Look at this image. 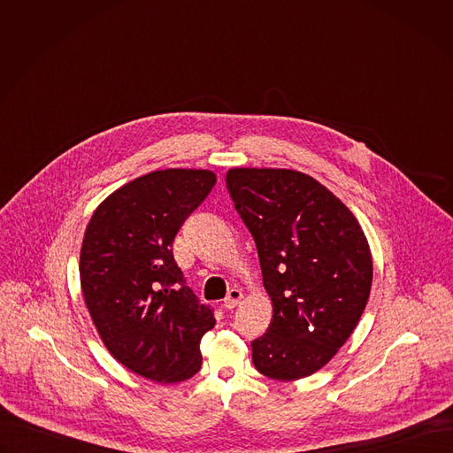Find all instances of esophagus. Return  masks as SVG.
I'll list each match as a JSON object with an SVG mask.
<instances>
[{
  "label": "esophagus",
  "instance_id": "1",
  "mask_svg": "<svg viewBox=\"0 0 453 453\" xmlns=\"http://www.w3.org/2000/svg\"><path fill=\"white\" fill-rule=\"evenodd\" d=\"M242 299H243V294H242L238 288H231L229 294H227V297L224 299V306H226L227 310H233V308H236V306L242 303Z\"/></svg>",
  "mask_w": 453,
  "mask_h": 453
}]
</instances>
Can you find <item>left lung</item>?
<instances>
[{
	"mask_svg": "<svg viewBox=\"0 0 453 453\" xmlns=\"http://www.w3.org/2000/svg\"><path fill=\"white\" fill-rule=\"evenodd\" d=\"M226 182L273 301L267 334L250 342L254 367L283 381L310 376L337 355L367 304V238L349 208L303 172L231 168Z\"/></svg>",
	"mask_w": 453,
	"mask_h": 453,
	"instance_id": "left-lung-1",
	"label": "left lung"
}]
</instances>
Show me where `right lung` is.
<instances>
[{
	"mask_svg": "<svg viewBox=\"0 0 453 453\" xmlns=\"http://www.w3.org/2000/svg\"><path fill=\"white\" fill-rule=\"evenodd\" d=\"M211 170L166 168L123 184L95 210L81 249V285L109 353L133 372L177 383L201 369L213 310L186 287L172 243L211 191Z\"/></svg>",
	"mask_w": 453,
	"mask_h": 453,
	"instance_id": "right-lung-1",
	"label": "right lung"
}]
</instances>
